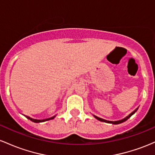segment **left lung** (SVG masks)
<instances>
[{
  "mask_svg": "<svg viewBox=\"0 0 155 155\" xmlns=\"http://www.w3.org/2000/svg\"><path fill=\"white\" fill-rule=\"evenodd\" d=\"M138 107H137V108L135 109V110H134V111H133V112H132L131 114H130V115H128L127 116V117H125L124 119H121V120H119V121H107V120L103 119H102V118L98 117V116H95V115H93V116H94V118H96L97 120H99V121H103V122L109 123V124H121V123L124 122V121H126L128 119H130V118L131 117V116H133V114H135V113L136 112L137 110H138Z\"/></svg>",
  "mask_w": 155,
  "mask_h": 155,
  "instance_id": "8db88e82",
  "label": "left lung"
}]
</instances>
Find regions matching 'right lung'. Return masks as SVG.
Segmentation results:
<instances>
[{
  "label": "right lung",
  "instance_id": "right-lung-1",
  "mask_svg": "<svg viewBox=\"0 0 155 155\" xmlns=\"http://www.w3.org/2000/svg\"><path fill=\"white\" fill-rule=\"evenodd\" d=\"M27 119H28L29 120H31V121H33V122H35V123H39V122H44V121H48V120H51V119H53L55 117V116H53V117H50V118H48V119H32V118L29 117V116H25Z\"/></svg>",
  "mask_w": 155,
  "mask_h": 155
}]
</instances>
